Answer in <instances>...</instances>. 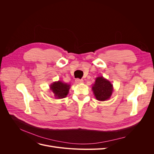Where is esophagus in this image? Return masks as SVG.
Listing matches in <instances>:
<instances>
[{
	"mask_svg": "<svg viewBox=\"0 0 154 154\" xmlns=\"http://www.w3.org/2000/svg\"><path fill=\"white\" fill-rule=\"evenodd\" d=\"M75 82H76V83H78V84H80V83H82L83 82V79L77 78V79H76Z\"/></svg>",
	"mask_w": 154,
	"mask_h": 154,
	"instance_id": "esophagus-1",
	"label": "esophagus"
}]
</instances>
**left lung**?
<instances>
[{
    "label": "left lung",
    "mask_w": 154,
    "mask_h": 154,
    "mask_svg": "<svg viewBox=\"0 0 154 154\" xmlns=\"http://www.w3.org/2000/svg\"><path fill=\"white\" fill-rule=\"evenodd\" d=\"M92 91L97 100L106 101L109 99L112 93V85L102 76L97 77L92 87Z\"/></svg>",
    "instance_id": "obj_1"
}]
</instances>
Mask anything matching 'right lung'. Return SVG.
<instances>
[{
	"instance_id": "obj_1",
	"label": "right lung",
	"mask_w": 154,
	"mask_h": 154,
	"mask_svg": "<svg viewBox=\"0 0 154 154\" xmlns=\"http://www.w3.org/2000/svg\"><path fill=\"white\" fill-rule=\"evenodd\" d=\"M69 87L70 85L67 83L58 81L52 83L50 87L56 97H57L58 98H63L67 95L70 88Z\"/></svg>"
}]
</instances>
